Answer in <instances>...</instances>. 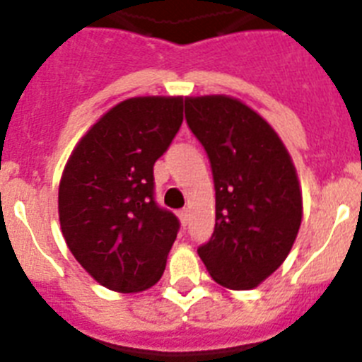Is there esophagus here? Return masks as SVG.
I'll return each instance as SVG.
<instances>
[{
  "label": "esophagus",
  "mask_w": 362,
  "mask_h": 362,
  "mask_svg": "<svg viewBox=\"0 0 362 362\" xmlns=\"http://www.w3.org/2000/svg\"><path fill=\"white\" fill-rule=\"evenodd\" d=\"M179 219H181V225L187 226V225H188V221H190V212H188L187 209L179 210Z\"/></svg>",
  "instance_id": "obj_1"
}]
</instances>
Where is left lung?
I'll use <instances>...</instances> for the list:
<instances>
[{
	"mask_svg": "<svg viewBox=\"0 0 362 362\" xmlns=\"http://www.w3.org/2000/svg\"><path fill=\"white\" fill-rule=\"evenodd\" d=\"M185 117L216 188V226L197 254L221 286L255 288L283 264L299 232L296 166L270 124L238 99L187 98Z\"/></svg>",
	"mask_w": 362,
	"mask_h": 362,
	"instance_id": "obj_1",
	"label": "left lung"
}]
</instances>
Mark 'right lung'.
<instances>
[{
	"label": "right lung",
	"mask_w": 362,
	"mask_h": 362,
	"mask_svg": "<svg viewBox=\"0 0 362 362\" xmlns=\"http://www.w3.org/2000/svg\"><path fill=\"white\" fill-rule=\"evenodd\" d=\"M183 123V98H132L74 148L59 183V223L99 284L134 293L161 279L179 219L156 203L153 163Z\"/></svg>",
	"instance_id": "right-lung-1"
}]
</instances>
